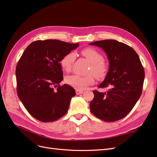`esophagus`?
<instances>
[{
    "label": "esophagus",
    "mask_w": 157,
    "mask_h": 157,
    "mask_svg": "<svg viewBox=\"0 0 157 157\" xmlns=\"http://www.w3.org/2000/svg\"><path fill=\"white\" fill-rule=\"evenodd\" d=\"M84 92L82 91V90H76V94H77V95H79L80 94H82Z\"/></svg>",
    "instance_id": "obj_1"
}]
</instances>
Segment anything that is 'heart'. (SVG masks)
Returning <instances> with one entry per match:
<instances>
[{"label": "heart", "instance_id": "heart-1", "mask_svg": "<svg viewBox=\"0 0 157 157\" xmlns=\"http://www.w3.org/2000/svg\"><path fill=\"white\" fill-rule=\"evenodd\" d=\"M82 54L86 58L91 64L90 72H92L96 77L102 78L105 75L106 67L102 61V55L97 50L93 48H87L82 50ZM75 58V54L70 52L63 56L61 60V65L65 71H69ZM67 82L71 86L77 90H84L94 82V78L92 75L80 76L78 75H70L66 78Z\"/></svg>", "mask_w": 157, "mask_h": 157}]
</instances>
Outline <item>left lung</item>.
I'll list each match as a JSON object with an SVG mask.
<instances>
[{
	"instance_id": "left-lung-1",
	"label": "left lung",
	"mask_w": 157,
	"mask_h": 157,
	"mask_svg": "<svg viewBox=\"0 0 157 157\" xmlns=\"http://www.w3.org/2000/svg\"><path fill=\"white\" fill-rule=\"evenodd\" d=\"M89 44L101 48L109 64L105 79L98 86L108 90H94L90 111L104 121L120 120L131 111L141 95L145 72L139 56L130 46L115 40H99Z\"/></svg>"
}]
</instances>
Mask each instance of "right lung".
<instances>
[{"mask_svg": "<svg viewBox=\"0 0 157 157\" xmlns=\"http://www.w3.org/2000/svg\"><path fill=\"white\" fill-rule=\"evenodd\" d=\"M78 46L59 40H36L23 52L16 66L17 93L36 119L53 122L67 113L76 92L68 84L59 85L63 79L60 61Z\"/></svg>", "mask_w": 157, "mask_h": 157, "instance_id": "add662e5", "label": "right lung"}]
</instances>
